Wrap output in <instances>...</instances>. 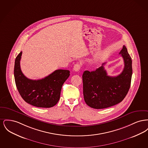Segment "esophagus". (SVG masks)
<instances>
[{"instance_id":"obj_1","label":"esophagus","mask_w":148,"mask_h":148,"mask_svg":"<svg viewBox=\"0 0 148 148\" xmlns=\"http://www.w3.org/2000/svg\"><path fill=\"white\" fill-rule=\"evenodd\" d=\"M80 68H81V65L79 63L75 64L74 66V71H78L80 69Z\"/></svg>"}]
</instances>
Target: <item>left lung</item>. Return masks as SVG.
<instances>
[{"label": "left lung", "instance_id": "obj_1", "mask_svg": "<svg viewBox=\"0 0 148 148\" xmlns=\"http://www.w3.org/2000/svg\"><path fill=\"white\" fill-rule=\"evenodd\" d=\"M120 54L124 68L116 77L108 76L103 63L95 71L83 74V95L86 104L94 109H104L120 103L129 90L132 76V60L125 45Z\"/></svg>", "mask_w": 148, "mask_h": 148}]
</instances>
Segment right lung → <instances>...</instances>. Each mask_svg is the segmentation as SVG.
Segmentation results:
<instances>
[{
    "instance_id": "right-lung-1",
    "label": "right lung",
    "mask_w": 148,
    "mask_h": 148,
    "mask_svg": "<svg viewBox=\"0 0 148 148\" xmlns=\"http://www.w3.org/2000/svg\"><path fill=\"white\" fill-rule=\"evenodd\" d=\"M22 51L16 57L14 74L15 84L21 98L32 106L39 108H51L58 102L62 85L70 75L68 70L58 69L39 80L26 77L21 69Z\"/></svg>"
}]
</instances>
